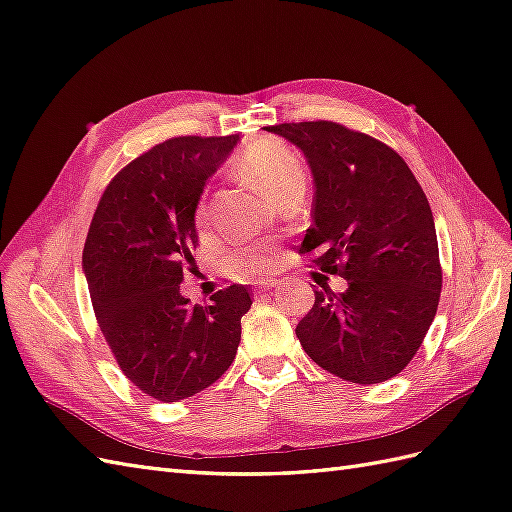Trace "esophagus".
<instances>
[{"instance_id": "obj_1", "label": "esophagus", "mask_w": 512, "mask_h": 512, "mask_svg": "<svg viewBox=\"0 0 512 512\" xmlns=\"http://www.w3.org/2000/svg\"><path fill=\"white\" fill-rule=\"evenodd\" d=\"M256 289L258 291H278L280 284H278V280H263V282H258Z\"/></svg>"}]
</instances>
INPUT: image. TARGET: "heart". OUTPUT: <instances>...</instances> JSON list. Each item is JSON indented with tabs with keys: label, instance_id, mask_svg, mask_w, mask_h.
<instances>
[{
	"label": "heart",
	"instance_id": "heart-1",
	"mask_svg": "<svg viewBox=\"0 0 512 512\" xmlns=\"http://www.w3.org/2000/svg\"><path fill=\"white\" fill-rule=\"evenodd\" d=\"M241 167L245 176L258 186H263L273 199L293 189V186L304 184L302 165H299L291 149L282 143H258L252 149H247ZM197 219H206L204 206L197 210ZM232 267L239 276H252V273L265 271L269 267V247L256 245L243 249L232 258Z\"/></svg>",
	"mask_w": 512,
	"mask_h": 512
}]
</instances>
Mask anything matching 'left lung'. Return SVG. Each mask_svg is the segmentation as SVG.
Segmentation results:
<instances>
[{"mask_svg": "<svg viewBox=\"0 0 512 512\" xmlns=\"http://www.w3.org/2000/svg\"><path fill=\"white\" fill-rule=\"evenodd\" d=\"M269 132L313 173V226L299 252L313 254L347 291H315L295 334L319 367L356 384L397 376L421 347L439 306L443 273L434 217L404 158L334 121L280 123Z\"/></svg>", "mask_w": 512, "mask_h": 512, "instance_id": "obj_1", "label": "left lung"}]
</instances>
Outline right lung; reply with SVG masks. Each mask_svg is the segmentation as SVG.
I'll list each match as a JSON object with an SVG mask.
<instances>
[{
    "instance_id": "add662e5",
    "label": "right lung",
    "mask_w": 512,
    "mask_h": 512,
    "mask_svg": "<svg viewBox=\"0 0 512 512\" xmlns=\"http://www.w3.org/2000/svg\"><path fill=\"white\" fill-rule=\"evenodd\" d=\"M239 134L178 136L149 149L108 184L91 221L82 269L95 317L128 380L178 402L219 380L252 306L245 284L191 306L180 293L195 267V210L206 180Z\"/></svg>"
}]
</instances>
